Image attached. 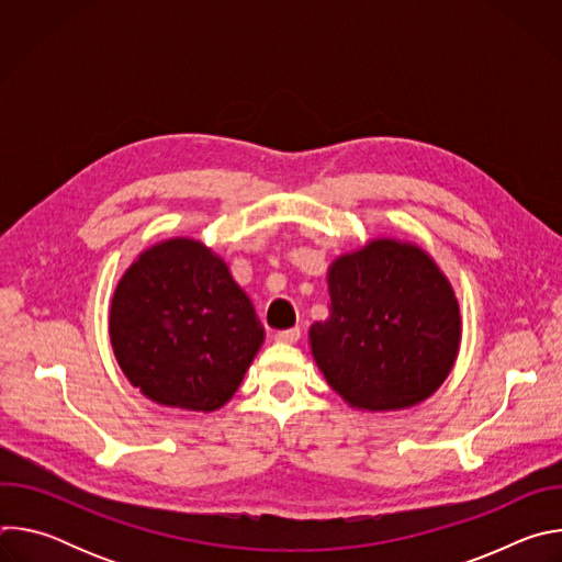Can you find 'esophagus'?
Returning <instances> with one entry per match:
<instances>
[{
	"instance_id": "esophagus-1",
	"label": "esophagus",
	"mask_w": 562,
	"mask_h": 562,
	"mask_svg": "<svg viewBox=\"0 0 562 562\" xmlns=\"http://www.w3.org/2000/svg\"><path fill=\"white\" fill-rule=\"evenodd\" d=\"M297 340H300V329L297 327L276 334V342H280V345H295Z\"/></svg>"
}]
</instances>
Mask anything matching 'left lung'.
<instances>
[{
	"label": "left lung",
	"instance_id": "8db88e82",
	"mask_svg": "<svg viewBox=\"0 0 562 562\" xmlns=\"http://www.w3.org/2000/svg\"><path fill=\"white\" fill-rule=\"evenodd\" d=\"M329 317L308 329L329 386L360 412L420 405L451 373L462 317L436 260L397 237H373L327 271Z\"/></svg>",
	"mask_w": 562,
	"mask_h": 562
}]
</instances>
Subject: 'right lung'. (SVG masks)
<instances>
[{"instance_id":"add662e5","label":"right lung","mask_w":562,"mask_h":562,"mask_svg":"<svg viewBox=\"0 0 562 562\" xmlns=\"http://www.w3.org/2000/svg\"><path fill=\"white\" fill-rule=\"evenodd\" d=\"M115 360L155 405L224 407L265 342V327L228 265L193 237L144 249L120 278L109 311Z\"/></svg>"}]
</instances>
